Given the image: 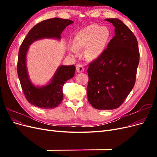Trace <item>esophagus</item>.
I'll list each match as a JSON object with an SVG mask.
<instances>
[{
  "mask_svg": "<svg viewBox=\"0 0 157 157\" xmlns=\"http://www.w3.org/2000/svg\"><path fill=\"white\" fill-rule=\"evenodd\" d=\"M77 71L78 73H82V72H84V68L83 67V65L82 64H80V63L78 64L77 65Z\"/></svg>",
  "mask_w": 157,
  "mask_h": 157,
  "instance_id": "34e87169",
  "label": "esophagus"
}]
</instances>
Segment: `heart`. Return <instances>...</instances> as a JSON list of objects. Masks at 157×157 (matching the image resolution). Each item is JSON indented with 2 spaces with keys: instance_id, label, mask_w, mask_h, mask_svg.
<instances>
[{
  "instance_id": "obj_1",
  "label": "heart",
  "mask_w": 157,
  "mask_h": 157,
  "mask_svg": "<svg viewBox=\"0 0 157 157\" xmlns=\"http://www.w3.org/2000/svg\"><path fill=\"white\" fill-rule=\"evenodd\" d=\"M109 37L110 32L107 27L98 24L90 25L76 35L74 39L75 48L76 49L86 48L85 56L89 59H95L105 50ZM75 49L71 48L70 50L76 53L77 50Z\"/></svg>"
}]
</instances>
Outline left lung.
I'll use <instances>...</instances> for the list:
<instances>
[{
	"instance_id": "obj_1",
	"label": "left lung",
	"mask_w": 157,
	"mask_h": 157,
	"mask_svg": "<svg viewBox=\"0 0 157 157\" xmlns=\"http://www.w3.org/2000/svg\"><path fill=\"white\" fill-rule=\"evenodd\" d=\"M115 35L102 54L89 63L88 100L95 109L111 110L122 105L134 88L140 62L134 33L117 18L106 19Z\"/></svg>"
}]
</instances>
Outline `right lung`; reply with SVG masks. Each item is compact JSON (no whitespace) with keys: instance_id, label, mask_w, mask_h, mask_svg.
I'll use <instances>...</instances> for the list:
<instances>
[{"instance_id":"1","label":"right lung","mask_w":157,"mask_h":157,"mask_svg":"<svg viewBox=\"0 0 157 157\" xmlns=\"http://www.w3.org/2000/svg\"><path fill=\"white\" fill-rule=\"evenodd\" d=\"M73 21L54 17L42 21L28 33L19 50L17 65V75L27 100L41 109L58 107L63 101V86L67 80L75 75V65H61L56 70L50 82L43 86H35L29 77L26 66V55L29 46L36 40L42 39L60 40L61 33Z\"/></svg>"}]
</instances>
